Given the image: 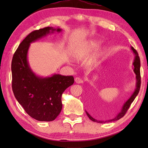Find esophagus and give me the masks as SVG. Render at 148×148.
<instances>
[{
    "label": "esophagus",
    "mask_w": 148,
    "mask_h": 148,
    "mask_svg": "<svg viewBox=\"0 0 148 148\" xmlns=\"http://www.w3.org/2000/svg\"><path fill=\"white\" fill-rule=\"evenodd\" d=\"M75 82H76L77 84L82 83L83 80L81 79V78H80V77H76V78H75Z\"/></svg>",
    "instance_id": "1"
}]
</instances>
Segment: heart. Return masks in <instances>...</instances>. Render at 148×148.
Masks as SVG:
<instances>
[{"label": "heart", "mask_w": 148, "mask_h": 148, "mask_svg": "<svg viewBox=\"0 0 148 148\" xmlns=\"http://www.w3.org/2000/svg\"><path fill=\"white\" fill-rule=\"evenodd\" d=\"M100 42L97 40H90L89 42L84 44L83 46H81V49L77 53V56L78 57H83V56L88 55L91 53H92L98 48ZM92 62H93V60Z\"/></svg>", "instance_id": "obj_1"}]
</instances>
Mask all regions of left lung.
Returning a JSON list of instances; mask_svg holds the SVG:
<instances>
[{
  "label": "left lung",
  "mask_w": 148,
  "mask_h": 148,
  "mask_svg": "<svg viewBox=\"0 0 148 148\" xmlns=\"http://www.w3.org/2000/svg\"><path fill=\"white\" fill-rule=\"evenodd\" d=\"M131 49L132 50L134 53L136 55V57H135L134 62L133 63L134 69V71L135 72V74H136V88L134 92L133 93L132 95L130 97L129 99H128L127 101L124 103V105L123 106L122 109L121 110V111L119 112L117 116H115V117L111 119H109V120H106V121H99L97 120V119L93 118V116L95 115L97 110L99 109V102L97 100V99H90V101L88 102V111H85L87 116H88V118L91 119V120L94 121V122H97V123H109V122H112V121H117L118 119H121V118L123 117L125 114H126V112H127L128 109H129L130 106L131 105V103L133 102L134 99H136V97L138 95V93L139 92L140 90V58L139 55H138V53L135 49L133 47H131Z\"/></svg>",
  "instance_id": "1"
}]
</instances>
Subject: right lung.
Masks as SVG:
<instances>
[{"mask_svg":"<svg viewBox=\"0 0 148 148\" xmlns=\"http://www.w3.org/2000/svg\"><path fill=\"white\" fill-rule=\"evenodd\" d=\"M60 29L45 27L30 33L16 50L11 63L12 92L19 103L31 117L40 121H53L62 109V95L74 83L72 76L54 74L37 76L27 60L30 44Z\"/></svg>","mask_w":148,"mask_h":148,"instance_id":"add662e5","label":"right lung"}]
</instances>
